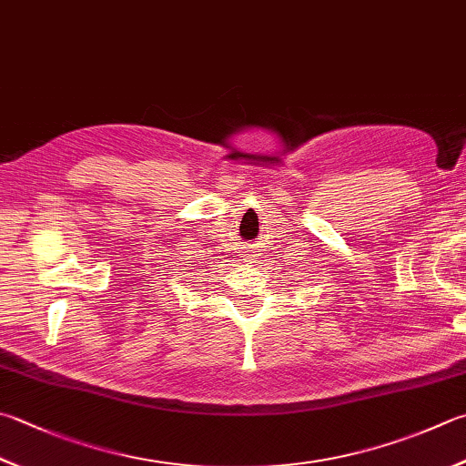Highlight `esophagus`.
Masks as SVG:
<instances>
[{
  "instance_id": "34e87169",
  "label": "esophagus",
  "mask_w": 466,
  "mask_h": 466,
  "mask_svg": "<svg viewBox=\"0 0 466 466\" xmlns=\"http://www.w3.org/2000/svg\"><path fill=\"white\" fill-rule=\"evenodd\" d=\"M243 258H245V261H249V263H256V261H253V259L258 258V253L253 251V249H245V251H243Z\"/></svg>"
}]
</instances>
